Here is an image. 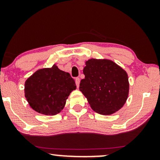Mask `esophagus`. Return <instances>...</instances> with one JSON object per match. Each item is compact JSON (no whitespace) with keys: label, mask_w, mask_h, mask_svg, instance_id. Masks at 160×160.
<instances>
[{"label":"esophagus","mask_w":160,"mask_h":160,"mask_svg":"<svg viewBox=\"0 0 160 160\" xmlns=\"http://www.w3.org/2000/svg\"><path fill=\"white\" fill-rule=\"evenodd\" d=\"M75 81H76V87H79V83H80V78H78V77H77V78H76V79H75Z\"/></svg>","instance_id":"1"}]
</instances>
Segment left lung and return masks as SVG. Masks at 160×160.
Segmentation results:
<instances>
[{"instance_id": "1", "label": "left lung", "mask_w": 160, "mask_h": 160, "mask_svg": "<svg viewBox=\"0 0 160 160\" xmlns=\"http://www.w3.org/2000/svg\"><path fill=\"white\" fill-rule=\"evenodd\" d=\"M85 78L79 89L95 112L110 115L119 111L128 99V76L126 71L109 60L90 59L83 70Z\"/></svg>"}]
</instances>
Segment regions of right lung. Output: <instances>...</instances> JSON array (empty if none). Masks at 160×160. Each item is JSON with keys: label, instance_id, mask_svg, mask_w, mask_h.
I'll return each instance as SVG.
<instances>
[{"label": "right lung", "instance_id": "add662e5", "mask_svg": "<svg viewBox=\"0 0 160 160\" xmlns=\"http://www.w3.org/2000/svg\"><path fill=\"white\" fill-rule=\"evenodd\" d=\"M75 81L55 65L34 73L25 84V95L31 108L45 115H55L64 108Z\"/></svg>", "mask_w": 160, "mask_h": 160}]
</instances>
